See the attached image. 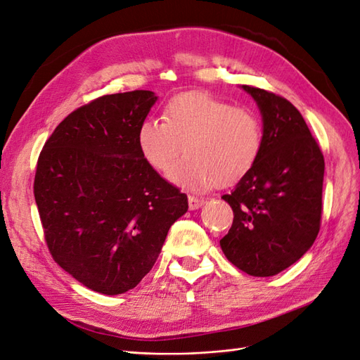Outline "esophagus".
<instances>
[{"mask_svg": "<svg viewBox=\"0 0 360 360\" xmlns=\"http://www.w3.org/2000/svg\"><path fill=\"white\" fill-rule=\"evenodd\" d=\"M205 204V200L202 198H196V196H188V207L190 210H196V208H200Z\"/></svg>", "mask_w": 360, "mask_h": 360, "instance_id": "obj_1", "label": "esophagus"}]
</instances>
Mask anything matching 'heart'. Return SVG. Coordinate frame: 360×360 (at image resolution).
<instances>
[{
  "label": "heart",
  "instance_id": "heart-1",
  "mask_svg": "<svg viewBox=\"0 0 360 360\" xmlns=\"http://www.w3.org/2000/svg\"><path fill=\"white\" fill-rule=\"evenodd\" d=\"M138 148L158 173L169 174L184 152L188 156L173 179L190 188L233 186L253 170L264 147L259 116L233 107L205 91L174 95L164 107V121L146 118L139 124Z\"/></svg>",
  "mask_w": 360,
  "mask_h": 360
}]
</instances>
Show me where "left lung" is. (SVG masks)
Returning a JSON list of instances; mask_svg holds the SVG:
<instances>
[{
    "label": "left lung",
    "instance_id": "8db88e82",
    "mask_svg": "<svg viewBox=\"0 0 360 360\" xmlns=\"http://www.w3.org/2000/svg\"><path fill=\"white\" fill-rule=\"evenodd\" d=\"M242 89L261 108L264 147L253 170L222 196L235 218L221 248L239 270L266 278L299 261L317 238L325 162L288 99L252 86Z\"/></svg>",
    "mask_w": 360,
    "mask_h": 360
}]
</instances>
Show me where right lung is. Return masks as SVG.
<instances>
[{"label": "right lung", "mask_w": 360, "mask_h": 360, "mask_svg": "<svg viewBox=\"0 0 360 360\" xmlns=\"http://www.w3.org/2000/svg\"><path fill=\"white\" fill-rule=\"evenodd\" d=\"M150 90L99 96L73 110L41 150L33 193L55 262L87 288L121 295L153 269L187 195L138 148Z\"/></svg>", "instance_id": "add662e5"}]
</instances>
